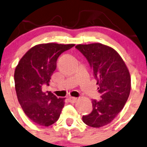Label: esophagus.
<instances>
[{"mask_svg":"<svg viewBox=\"0 0 147 147\" xmlns=\"http://www.w3.org/2000/svg\"><path fill=\"white\" fill-rule=\"evenodd\" d=\"M77 99H78V98H75V97H72V96H69V98H68V100H69V101L70 102V103H75V102H76Z\"/></svg>","mask_w":147,"mask_h":147,"instance_id":"obj_1","label":"esophagus"}]
</instances>
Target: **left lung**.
Segmentation results:
<instances>
[{
  "label": "left lung",
  "mask_w": 147,
  "mask_h": 147,
  "mask_svg": "<svg viewBox=\"0 0 147 147\" xmlns=\"http://www.w3.org/2000/svg\"><path fill=\"white\" fill-rule=\"evenodd\" d=\"M87 60L96 80L101 99H92L93 110L82 120L92 127L109 124L124 107L131 89L129 70L120 55L111 47L99 44L75 46Z\"/></svg>",
  "instance_id": "1"
}]
</instances>
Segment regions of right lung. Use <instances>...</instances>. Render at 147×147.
I'll use <instances>...</instances> for the list:
<instances>
[{"label": "right lung", "mask_w": 147, "mask_h": 147, "mask_svg": "<svg viewBox=\"0 0 147 147\" xmlns=\"http://www.w3.org/2000/svg\"><path fill=\"white\" fill-rule=\"evenodd\" d=\"M75 44L55 43L38 44L24 54L15 70V90L22 110L32 121L39 125L50 126L59 118L65 98L51 92H44L43 85H49L61 53Z\"/></svg>", "instance_id": "1"}]
</instances>
